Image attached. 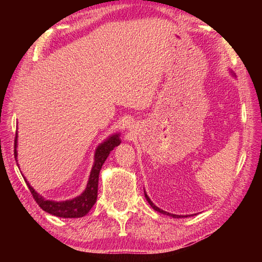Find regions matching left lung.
<instances>
[{
  "label": "left lung",
  "instance_id": "8db88e82",
  "mask_svg": "<svg viewBox=\"0 0 262 262\" xmlns=\"http://www.w3.org/2000/svg\"><path fill=\"white\" fill-rule=\"evenodd\" d=\"M144 194H145V198H146V200L148 202V204L151 205V207L154 209V210H157V211H159V213H161V214H163V215H168V216H171V217H173V219H181V217H188V216H190V215H174V214H171V213H168V211H165V210H163V209H161V208H159L158 206H155L153 203H152V200L149 199V197L147 196V193L144 191Z\"/></svg>",
  "mask_w": 262,
  "mask_h": 262
}]
</instances>
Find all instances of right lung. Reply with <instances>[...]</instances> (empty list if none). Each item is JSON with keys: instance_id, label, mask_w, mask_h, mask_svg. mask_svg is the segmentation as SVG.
I'll return each instance as SVG.
<instances>
[{"instance_id": "obj_1", "label": "right lung", "mask_w": 262, "mask_h": 262, "mask_svg": "<svg viewBox=\"0 0 262 262\" xmlns=\"http://www.w3.org/2000/svg\"><path fill=\"white\" fill-rule=\"evenodd\" d=\"M18 140V134L15 135L14 140V157L16 159V141ZM121 143L119 134L111 135L109 138H107L103 143L96 149V154H94V163L92 166L90 178L86 183L85 190L83 191L80 196H77L71 200H64V202H54V200H49L43 198L41 194H39L35 189H33L30 183L27 181L25 178V181L27 183L28 188L32 194L33 199L36 200V203L39 205L42 210L47 211V213L52 214L57 217H63V219H77V217L85 216L92 206L96 204L97 197H98V182H99V173L100 170L102 168V164L104 161L109 157L110 152L113 149L118 146Z\"/></svg>"}]
</instances>
